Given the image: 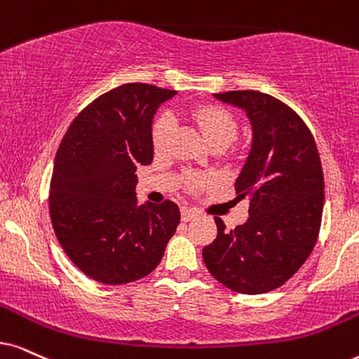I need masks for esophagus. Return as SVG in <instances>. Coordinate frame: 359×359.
Segmentation results:
<instances>
[{
  "label": "esophagus",
  "mask_w": 359,
  "mask_h": 359,
  "mask_svg": "<svg viewBox=\"0 0 359 359\" xmlns=\"http://www.w3.org/2000/svg\"><path fill=\"white\" fill-rule=\"evenodd\" d=\"M198 215V212L195 210V208H190V207H182V220L184 222H190L195 217Z\"/></svg>",
  "instance_id": "1"
}]
</instances>
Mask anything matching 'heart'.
<instances>
[{
  "instance_id": "b5f03b06",
  "label": "heart",
  "mask_w": 359,
  "mask_h": 359,
  "mask_svg": "<svg viewBox=\"0 0 359 359\" xmlns=\"http://www.w3.org/2000/svg\"><path fill=\"white\" fill-rule=\"evenodd\" d=\"M192 119L197 122L198 127L202 129L203 135L210 144H226L230 142L237 135V119L229 109L222 106H201L192 111ZM172 129H174V119L170 114H162L158 116L156 122L152 126V144L156 151H164L169 144ZM203 180L192 177L190 179V187L195 189L198 185H202Z\"/></svg>"
}]
</instances>
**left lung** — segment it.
<instances>
[{
    "label": "left lung",
    "mask_w": 359,
    "mask_h": 359,
    "mask_svg": "<svg viewBox=\"0 0 359 359\" xmlns=\"http://www.w3.org/2000/svg\"><path fill=\"white\" fill-rule=\"evenodd\" d=\"M213 97L243 109L250 121L252 147L235 180L238 197H250V215L233 230L215 217L217 238L203 248V262L233 292H271L300 270L318 238L325 202L318 149L302 117L270 94Z\"/></svg>",
    "instance_id": "obj_1"
}]
</instances>
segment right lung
Here are the masks:
<instances>
[{
	"label": "right lung",
	"mask_w": 359,
	"mask_h": 359,
	"mask_svg": "<svg viewBox=\"0 0 359 359\" xmlns=\"http://www.w3.org/2000/svg\"><path fill=\"white\" fill-rule=\"evenodd\" d=\"M175 90L122 84L79 112L59 144L49 213L62 250L89 278L124 285L151 273L180 222L174 202L137 203V165L154 158L152 119Z\"/></svg>",
	"instance_id": "add662e5"
}]
</instances>
